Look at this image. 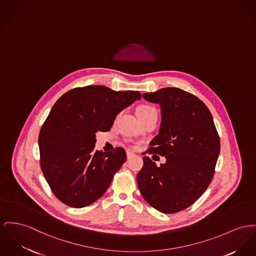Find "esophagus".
I'll use <instances>...</instances> for the list:
<instances>
[{"mask_svg": "<svg viewBox=\"0 0 256 256\" xmlns=\"http://www.w3.org/2000/svg\"><path fill=\"white\" fill-rule=\"evenodd\" d=\"M126 154H127V159H128V160H129V159H131V158L135 155L133 152H131L130 150H127V152H126Z\"/></svg>", "mask_w": 256, "mask_h": 256, "instance_id": "obj_1", "label": "esophagus"}]
</instances>
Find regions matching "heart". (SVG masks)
Wrapping results in <instances>:
<instances>
[{"label": "heart", "instance_id": "1", "mask_svg": "<svg viewBox=\"0 0 256 256\" xmlns=\"http://www.w3.org/2000/svg\"><path fill=\"white\" fill-rule=\"evenodd\" d=\"M152 110H155V108H152V106L142 104V106H140L138 108V110H136V114H138V116H140L146 114H148V112H152Z\"/></svg>", "mask_w": 256, "mask_h": 256}]
</instances>
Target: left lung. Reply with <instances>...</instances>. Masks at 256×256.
<instances>
[{"label": "left lung", "instance_id": "obj_1", "mask_svg": "<svg viewBox=\"0 0 256 256\" xmlns=\"http://www.w3.org/2000/svg\"><path fill=\"white\" fill-rule=\"evenodd\" d=\"M144 99L161 106L159 134L148 154L166 157L156 166L144 156L136 174L144 199L163 214H174L194 204L210 186L220 152L212 116L195 95L176 87L144 93Z\"/></svg>", "mask_w": 256, "mask_h": 256}]
</instances>
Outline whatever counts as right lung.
<instances>
[{
    "label": "right lung",
    "mask_w": 256,
    "mask_h": 256,
    "mask_svg": "<svg viewBox=\"0 0 256 256\" xmlns=\"http://www.w3.org/2000/svg\"><path fill=\"white\" fill-rule=\"evenodd\" d=\"M140 97L138 91L88 86L70 89L54 104L38 136L40 163L62 203L84 208L106 191L126 152L95 150L96 133L110 131L120 112Z\"/></svg>",
    "instance_id": "add662e5"
}]
</instances>
